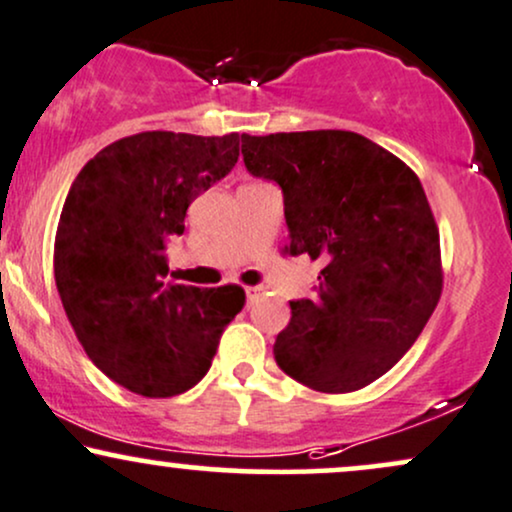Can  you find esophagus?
I'll return each instance as SVG.
<instances>
[{"label":"esophagus","mask_w":512,"mask_h":512,"mask_svg":"<svg viewBox=\"0 0 512 512\" xmlns=\"http://www.w3.org/2000/svg\"><path fill=\"white\" fill-rule=\"evenodd\" d=\"M262 293H264L262 286H250V288H245V295H248V305L257 303V300L262 298Z\"/></svg>","instance_id":"obj_1"}]
</instances>
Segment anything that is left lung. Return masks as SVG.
I'll list each match as a JSON object with an SVG mask.
<instances>
[{
  "label": "left lung",
  "instance_id": "left-lung-1",
  "mask_svg": "<svg viewBox=\"0 0 512 512\" xmlns=\"http://www.w3.org/2000/svg\"><path fill=\"white\" fill-rule=\"evenodd\" d=\"M243 162L279 183L293 255L322 260L315 298L291 300L274 357L322 393L377 381L441 298L439 229L408 164L365 135H243Z\"/></svg>",
  "mask_w": 512,
  "mask_h": 512
}]
</instances>
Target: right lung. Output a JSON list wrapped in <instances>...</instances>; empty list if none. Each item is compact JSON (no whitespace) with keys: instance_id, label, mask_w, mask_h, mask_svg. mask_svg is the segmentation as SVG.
<instances>
[{"instance_id":"right-lung-1","label":"right lung","mask_w":512,"mask_h":512,"mask_svg":"<svg viewBox=\"0 0 512 512\" xmlns=\"http://www.w3.org/2000/svg\"><path fill=\"white\" fill-rule=\"evenodd\" d=\"M240 135L147 131L116 140L80 169L54 238V281L80 346L109 379L147 398L207 374L240 286L169 281L166 245L188 205L238 162Z\"/></svg>"}]
</instances>
